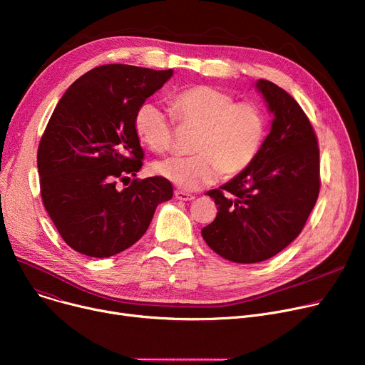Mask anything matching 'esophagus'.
Segmentation results:
<instances>
[{
    "mask_svg": "<svg viewBox=\"0 0 365 365\" xmlns=\"http://www.w3.org/2000/svg\"><path fill=\"white\" fill-rule=\"evenodd\" d=\"M175 197H176V200H179V201H192V200H195V195L183 192V190H176Z\"/></svg>",
    "mask_w": 365,
    "mask_h": 365,
    "instance_id": "1",
    "label": "esophagus"
}]
</instances>
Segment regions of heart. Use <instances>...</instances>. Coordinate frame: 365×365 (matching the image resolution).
Wrapping results in <instances>:
<instances>
[{"mask_svg":"<svg viewBox=\"0 0 365 365\" xmlns=\"http://www.w3.org/2000/svg\"><path fill=\"white\" fill-rule=\"evenodd\" d=\"M171 112L180 127L197 130L194 155L170 157L152 164L157 176L183 190H198L238 175L253 163L266 134V118L259 106L234 103V98L212 86L182 90L171 101ZM139 140L153 152L171 145L173 121L158 105H142L134 117Z\"/></svg>","mask_w":365,"mask_h":365,"instance_id":"b5f03b06","label":"heart"}]
</instances>
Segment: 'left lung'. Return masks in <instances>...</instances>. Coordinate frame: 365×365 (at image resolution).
<instances>
[{
	"mask_svg": "<svg viewBox=\"0 0 365 365\" xmlns=\"http://www.w3.org/2000/svg\"><path fill=\"white\" fill-rule=\"evenodd\" d=\"M271 131L253 163L219 189L208 190L216 219L201 229L207 245L226 260L257 263L297 238L319 194V149L303 109L277 84L257 80Z\"/></svg>",
	"mask_w": 365,
	"mask_h": 365,
	"instance_id": "8db88e82",
	"label": "left lung"
}]
</instances>
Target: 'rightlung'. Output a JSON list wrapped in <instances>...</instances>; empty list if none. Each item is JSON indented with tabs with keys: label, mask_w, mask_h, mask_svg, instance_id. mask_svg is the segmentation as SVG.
Masks as SVG:
<instances>
[{
	"label": "right lung",
	"mask_w": 365,
	"mask_h": 365,
	"mask_svg": "<svg viewBox=\"0 0 365 365\" xmlns=\"http://www.w3.org/2000/svg\"><path fill=\"white\" fill-rule=\"evenodd\" d=\"M173 69L103 65L80 76L54 108L38 148L44 207L63 241L88 257H109L138 242L173 186L136 178L143 149L134 117Z\"/></svg>",
	"instance_id": "right-lung-1"
}]
</instances>
